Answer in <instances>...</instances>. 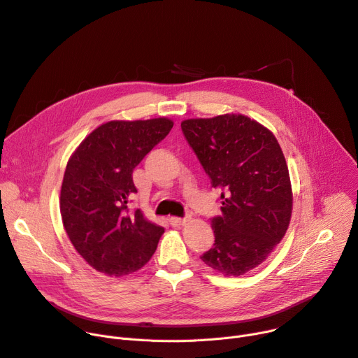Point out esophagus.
<instances>
[{
    "mask_svg": "<svg viewBox=\"0 0 358 358\" xmlns=\"http://www.w3.org/2000/svg\"><path fill=\"white\" fill-rule=\"evenodd\" d=\"M187 221V218H180V217H171L170 218V224L173 227H180V225H184Z\"/></svg>",
    "mask_w": 358,
    "mask_h": 358,
    "instance_id": "esophagus-1",
    "label": "esophagus"
}]
</instances>
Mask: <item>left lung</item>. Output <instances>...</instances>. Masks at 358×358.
Here are the masks:
<instances>
[{
    "instance_id": "8db88e82",
    "label": "left lung",
    "mask_w": 358,
    "mask_h": 358,
    "mask_svg": "<svg viewBox=\"0 0 358 358\" xmlns=\"http://www.w3.org/2000/svg\"><path fill=\"white\" fill-rule=\"evenodd\" d=\"M182 134L211 187L221 189V215L213 217L214 245L203 262L224 275L262 264L282 240L292 196L287 162L266 127L241 114L185 120Z\"/></svg>"
}]
</instances>
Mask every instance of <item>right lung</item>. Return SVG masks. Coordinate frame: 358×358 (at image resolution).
<instances>
[{"label":"right lung","instance_id":"right-lung-1","mask_svg":"<svg viewBox=\"0 0 358 358\" xmlns=\"http://www.w3.org/2000/svg\"><path fill=\"white\" fill-rule=\"evenodd\" d=\"M169 118L110 121L80 144L64 174L59 210L74 248L96 271L134 273L152 257L162 227L128 208L133 171L173 128Z\"/></svg>","mask_w":358,"mask_h":358}]
</instances>
